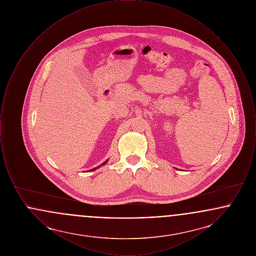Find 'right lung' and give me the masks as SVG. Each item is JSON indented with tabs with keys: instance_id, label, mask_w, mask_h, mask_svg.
<instances>
[{
	"instance_id": "right-lung-1",
	"label": "right lung",
	"mask_w": 256,
	"mask_h": 256,
	"mask_svg": "<svg viewBox=\"0 0 256 256\" xmlns=\"http://www.w3.org/2000/svg\"><path fill=\"white\" fill-rule=\"evenodd\" d=\"M106 162H108V160H106V161H104V163H102V164H100V165H98V167H96V168H94V169H91V170H90V172H92V170H97L98 168H100V166H104V164H106Z\"/></svg>"
}]
</instances>
